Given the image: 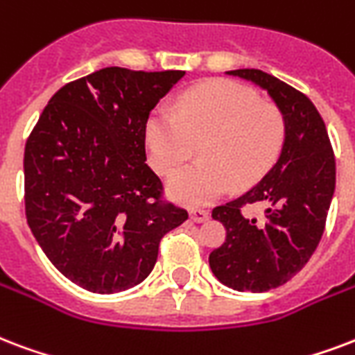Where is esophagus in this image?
<instances>
[{"label": "esophagus", "instance_id": "obj_1", "mask_svg": "<svg viewBox=\"0 0 355 355\" xmlns=\"http://www.w3.org/2000/svg\"><path fill=\"white\" fill-rule=\"evenodd\" d=\"M208 212H205V210H196V208H191L189 210V220L196 221V223H205V221H208Z\"/></svg>", "mask_w": 355, "mask_h": 355}]
</instances>
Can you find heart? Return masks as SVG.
I'll use <instances>...</instances> for the list:
<instances>
[{"label": "heart", "mask_w": 355, "mask_h": 355, "mask_svg": "<svg viewBox=\"0 0 355 355\" xmlns=\"http://www.w3.org/2000/svg\"><path fill=\"white\" fill-rule=\"evenodd\" d=\"M285 134L283 113L231 80L189 89L178 98L177 113L154 110L145 130L148 162L159 175L175 171L201 143V162L167 182L169 197L186 207L210 205L231 186L250 188L274 166Z\"/></svg>", "instance_id": "1"}]
</instances>
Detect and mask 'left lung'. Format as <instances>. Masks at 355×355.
<instances>
[{
  "label": "left lung",
  "instance_id": "left-lung-1",
  "mask_svg": "<svg viewBox=\"0 0 355 355\" xmlns=\"http://www.w3.org/2000/svg\"><path fill=\"white\" fill-rule=\"evenodd\" d=\"M274 100L286 134L274 167L250 191L212 210L225 242L208 257L212 274L238 292L285 285L307 264L320 242L335 191V156L320 113L304 93L257 69L229 70ZM253 202L267 207L262 220L243 218Z\"/></svg>",
  "mask_w": 355,
  "mask_h": 355
}]
</instances>
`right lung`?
Masks as SVG:
<instances>
[{
    "mask_svg": "<svg viewBox=\"0 0 355 355\" xmlns=\"http://www.w3.org/2000/svg\"><path fill=\"white\" fill-rule=\"evenodd\" d=\"M184 74L96 70L59 89L27 139V225L51 264L85 291L139 285L159 240L188 220L162 201V180L145 164L148 115Z\"/></svg>",
    "mask_w": 355,
    "mask_h": 355,
    "instance_id": "right-lung-1",
    "label": "right lung"
}]
</instances>
